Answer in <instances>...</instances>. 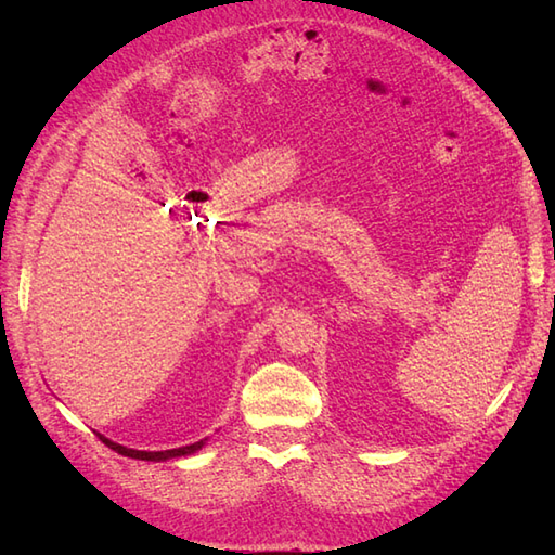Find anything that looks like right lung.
<instances>
[{
  "label": "right lung",
  "mask_w": 555,
  "mask_h": 555,
  "mask_svg": "<svg viewBox=\"0 0 555 555\" xmlns=\"http://www.w3.org/2000/svg\"><path fill=\"white\" fill-rule=\"evenodd\" d=\"M96 438L102 440L106 447H111L113 451L122 453V456H127V459H137V461H155V463H159V461H171V459H180V456H192V453H196L201 447L206 444V440H201V442H194V444H188V447H178V449H166V451H141V449H129V447H125V444H117V442L108 440L106 435H102V433H96Z\"/></svg>",
  "instance_id": "obj_1"
}]
</instances>
